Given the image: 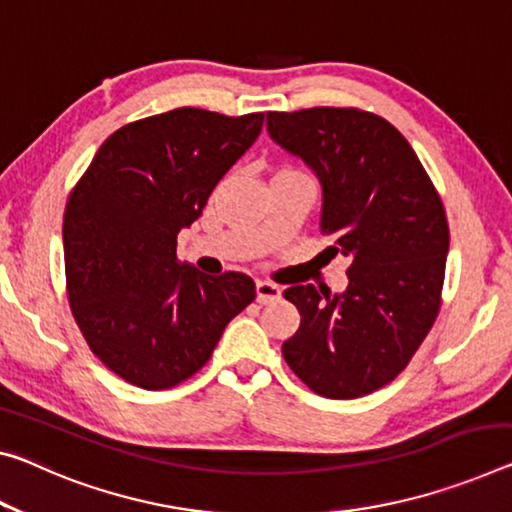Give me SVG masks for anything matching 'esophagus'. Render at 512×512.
Listing matches in <instances>:
<instances>
[{"mask_svg":"<svg viewBox=\"0 0 512 512\" xmlns=\"http://www.w3.org/2000/svg\"><path fill=\"white\" fill-rule=\"evenodd\" d=\"M255 289H257V303H273V300L280 298V287L275 285V282L269 280H257L255 282Z\"/></svg>","mask_w":512,"mask_h":512,"instance_id":"34e87169","label":"esophagus"}]
</instances>
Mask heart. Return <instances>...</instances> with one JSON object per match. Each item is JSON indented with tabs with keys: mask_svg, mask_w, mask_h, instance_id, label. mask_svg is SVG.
Segmentation results:
<instances>
[{
	"mask_svg": "<svg viewBox=\"0 0 512 512\" xmlns=\"http://www.w3.org/2000/svg\"><path fill=\"white\" fill-rule=\"evenodd\" d=\"M278 173H303V170H298V168H294V166H285V168H280ZM305 175V173H303Z\"/></svg>",
	"mask_w": 512,
	"mask_h": 512,
	"instance_id": "b5f03b06",
	"label": "heart"
}]
</instances>
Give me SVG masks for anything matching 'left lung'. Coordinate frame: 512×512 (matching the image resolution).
<instances>
[{"instance_id":"left-lung-1","label":"left lung","mask_w":512,"mask_h":512,"mask_svg":"<svg viewBox=\"0 0 512 512\" xmlns=\"http://www.w3.org/2000/svg\"><path fill=\"white\" fill-rule=\"evenodd\" d=\"M266 127L319 177L328 250L351 259L344 294L285 289L300 328L282 355L312 392L358 399L408 367L440 312L449 253L442 198L405 136L376 113L269 111Z\"/></svg>"}]
</instances>
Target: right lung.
<instances>
[{
	"mask_svg": "<svg viewBox=\"0 0 512 512\" xmlns=\"http://www.w3.org/2000/svg\"><path fill=\"white\" fill-rule=\"evenodd\" d=\"M264 113L182 107L113 132L70 191L63 257L70 310L107 369L170 389L205 367L255 300L246 273L205 275L177 259V234L262 132Z\"/></svg>",
	"mask_w": 512,
	"mask_h": 512,
	"instance_id": "obj_1",
	"label": "right lung"
}]
</instances>
